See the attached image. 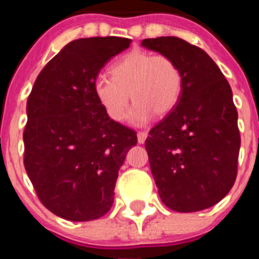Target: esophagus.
I'll return each instance as SVG.
<instances>
[{
    "label": "esophagus",
    "instance_id": "esophagus-1",
    "mask_svg": "<svg viewBox=\"0 0 259 259\" xmlns=\"http://www.w3.org/2000/svg\"><path fill=\"white\" fill-rule=\"evenodd\" d=\"M146 137H148V133H146V132H138L137 133V140L140 144H144L146 140Z\"/></svg>",
    "mask_w": 259,
    "mask_h": 259
}]
</instances>
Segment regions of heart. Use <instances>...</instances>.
<instances>
[{"instance_id":"heart-1","label":"heart","mask_w":259,"mask_h":259,"mask_svg":"<svg viewBox=\"0 0 259 259\" xmlns=\"http://www.w3.org/2000/svg\"><path fill=\"white\" fill-rule=\"evenodd\" d=\"M110 72L111 76L98 75L93 89L99 105L115 122L125 119L130 97L136 102L130 110V121L141 125L153 113H169L181 95L180 67L166 55L133 51L118 59Z\"/></svg>"}]
</instances>
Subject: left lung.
<instances>
[{"label":"left lung","instance_id":"left-lung-1","mask_svg":"<svg viewBox=\"0 0 259 259\" xmlns=\"http://www.w3.org/2000/svg\"><path fill=\"white\" fill-rule=\"evenodd\" d=\"M141 46L172 58L183 74L177 105L145 141L160 197L177 212L209 208L238 173L241 134L231 87L212 59L183 38H145Z\"/></svg>","mask_w":259,"mask_h":259}]
</instances>
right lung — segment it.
<instances>
[{
  "label": "right lung",
  "mask_w": 259,
  "mask_h": 259,
  "mask_svg": "<svg viewBox=\"0 0 259 259\" xmlns=\"http://www.w3.org/2000/svg\"><path fill=\"white\" fill-rule=\"evenodd\" d=\"M130 41L107 36L68 42L28 97L25 170L42 205L67 221L109 212L118 170L137 144V133L109 118L93 89L102 67Z\"/></svg>",
  "instance_id": "add662e5"
}]
</instances>
